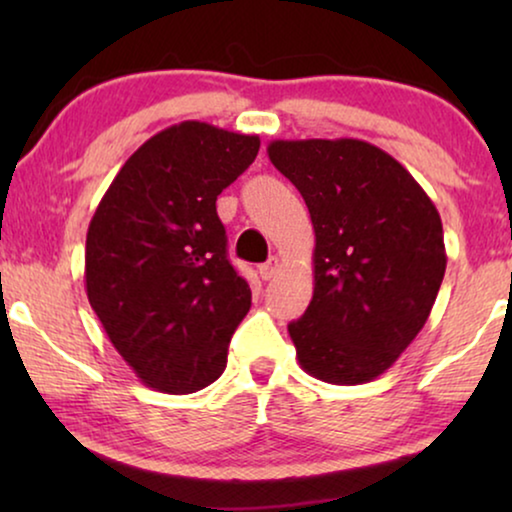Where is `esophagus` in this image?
Wrapping results in <instances>:
<instances>
[{"label":"esophagus","mask_w":512,"mask_h":512,"mask_svg":"<svg viewBox=\"0 0 512 512\" xmlns=\"http://www.w3.org/2000/svg\"><path fill=\"white\" fill-rule=\"evenodd\" d=\"M279 270H282V261H279L277 256H270V258H268V263H263L261 268H258V272H261V277L265 279V282H268V279L275 277Z\"/></svg>","instance_id":"1"}]
</instances>
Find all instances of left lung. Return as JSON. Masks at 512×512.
Listing matches in <instances>:
<instances>
[{
	"mask_svg": "<svg viewBox=\"0 0 512 512\" xmlns=\"http://www.w3.org/2000/svg\"><path fill=\"white\" fill-rule=\"evenodd\" d=\"M268 158L303 195L314 228V293L289 324L300 368L328 384L375 380L436 303L447 265L438 209L363 139H272Z\"/></svg>",
	"mask_w": 512,
	"mask_h": 512,
	"instance_id": "8db88e82",
	"label": "left lung"
}]
</instances>
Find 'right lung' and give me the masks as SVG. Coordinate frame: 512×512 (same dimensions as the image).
<instances>
[{
	"mask_svg": "<svg viewBox=\"0 0 512 512\" xmlns=\"http://www.w3.org/2000/svg\"><path fill=\"white\" fill-rule=\"evenodd\" d=\"M258 146L202 121L170 125L125 160L90 219L88 303L146 387L193 394L226 370L251 291L226 258L216 198Z\"/></svg>",
	"mask_w": 512,
	"mask_h": 512,
	"instance_id": "obj_1",
	"label": "right lung"
}]
</instances>
